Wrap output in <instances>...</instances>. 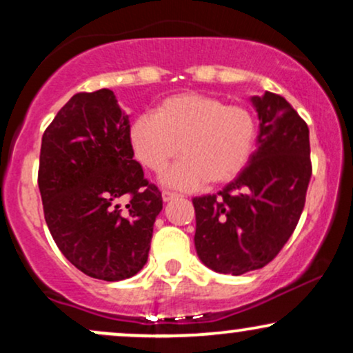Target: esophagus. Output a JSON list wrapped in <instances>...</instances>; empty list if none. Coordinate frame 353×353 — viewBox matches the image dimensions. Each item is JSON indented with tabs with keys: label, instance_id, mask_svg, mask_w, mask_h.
Returning a JSON list of instances; mask_svg holds the SVG:
<instances>
[{
	"label": "esophagus",
	"instance_id": "obj_1",
	"mask_svg": "<svg viewBox=\"0 0 353 353\" xmlns=\"http://www.w3.org/2000/svg\"><path fill=\"white\" fill-rule=\"evenodd\" d=\"M177 197H182V196H181V194L171 192V190H163V199H164V202L174 201V199H177Z\"/></svg>",
	"mask_w": 353,
	"mask_h": 353
}]
</instances>
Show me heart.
<instances>
[{
	"instance_id": "obj_1",
	"label": "heart",
	"mask_w": 353,
	"mask_h": 353,
	"mask_svg": "<svg viewBox=\"0 0 353 353\" xmlns=\"http://www.w3.org/2000/svg\"><path fill=\"white\" fill-rule=\"evenodd\" d=\"M254 143L255 121L245 108L199 92L164 99L154 114L136 117L131 128L132 149L149 171L163 172L181 149L184 157L164 182L185 190L205 181L234 179L245 168Z\"/></svg>"
}]
</instances>
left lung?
<instances>
[{"label":"left lung","mask_w":353,"mask_h":353,"mask_svg":"<svg viewBox=\"0 0 353 353\" xmlns=\"http://www.w3.org/2000/svg\"><path fill=\"white\" fill-rule=\"evenodd\" d=\"M257 149L224 189L194 197L197 255L209 269L242 275L274 261L297 228L312 176L307 123L285 98L254 96Z\"/></svg>","instance_id":"8db88e82"}]
</instances>
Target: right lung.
<instances>
[{"mask_svg":"<svg viewBox=\"0 0 353 353\" xmlns=\"http://www.w3.org/2000/svg\"><path fill=\"white\" fill-rule=\"evenodd\" d=\"M132 157L131 125L111 89L74 94L43 134L38 185L46 224L64 257L99 281L143 269L163 209L161 190Z\"/></svg>","mask_w":353,"mask_h":353,"instance_id":"obj_1","label":"right lung"}]
</instances>
